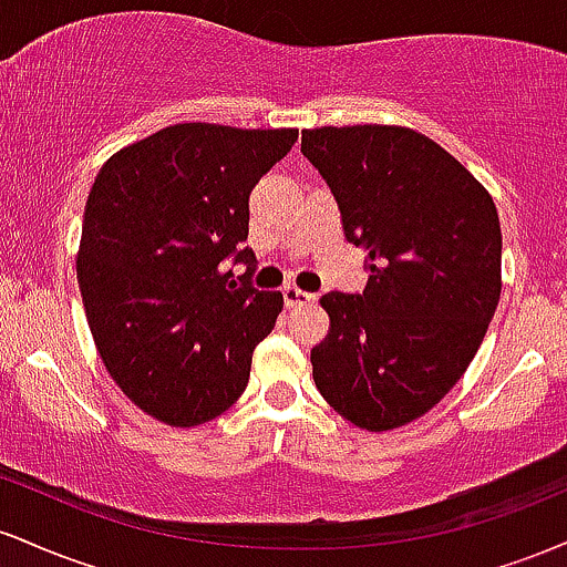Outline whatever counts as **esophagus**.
Returning <instances> with one entry per match:
<instances>
[{
    "instance_id": "esophagus-1",
    "label": "esophagus",
    "mask_w": 567,
    "mask_h": 567,
    "mask_svg": "<svg viewBox=\"0 0 567 567\" xmlns=\"http://www.w3.org/2000/svg\"><path fill=\"white\" fill-rule=\"evenodd\" d=\"M282 296H285V306H288V309H296V306H309L317 301L315 292H306L301 288H296V285H288V288L282 290Z\"/></svg>"
}]
</instances>
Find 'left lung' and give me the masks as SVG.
Instances as JSON below:
<instances>
[{
  "label": "left lung",
  "mask_w": 567,
  "mask_h": 567,
  "mask_svg": "<svg viewBox=\"0 0 567 567\" xmlns=\"http://www.w3.org/2000/svg\"><path fill=\"white\" fill-rule=\"evenodd\" d=\"M301 152L370 271L362 296L320 298L330 330L311 349L315 383L354 426H405L466 373L496 315V205L453 154L410 127L303 130Z\"/></svg>",
  "instance_id": "obj_1"
}]
</instances>
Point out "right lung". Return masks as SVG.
Listing matches in <instances>:
<instances>
[{
    "label": "right lung",
    "instance_id": "1",
    "mask_svg": "<svg viewBox=\"0 0 567 567\" xmlns=\"http://www.w3.org/2000/svg\"><path fill=\"white\" fill-rule=\"evenodd\" d=\"M296 141V127L178 122L112 154L90 188L76 250L90 333L116 386L162 424H207L245 392L285 303L247 282V199ZM231 255L248 264L243 284Z\"/></svg>",
    "mask_w": 567,
    "mask_h": 567
}]
</instances>
